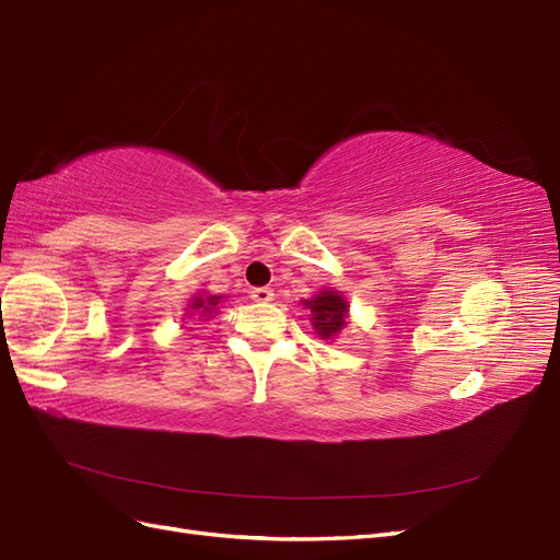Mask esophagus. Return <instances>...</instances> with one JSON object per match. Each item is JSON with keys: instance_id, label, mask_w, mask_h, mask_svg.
Returning <instances> with one entry per match:
<instances>
[{"instance_id": "obj_1", "label": "esophagus", "mask_w": 560, "mask_h": 560, "mask_svg": "<svg viewBox=\"0 0 560 560\" xmlns=\"http://www.w3.org/2000/svg\"><path fill=\"white\" fill-rule=\"evenodd\" d=\"M249 294H252V299L257 301V303H268V301H273V296H276L270 287H254Z\"/></svg>"}]
</instances>
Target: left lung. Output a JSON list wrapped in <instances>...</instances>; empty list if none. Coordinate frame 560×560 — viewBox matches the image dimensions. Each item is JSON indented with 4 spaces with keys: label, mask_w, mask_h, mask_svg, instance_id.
Here are the masks:
<instances>
[{
    "label": "left lung",
    "mask_w": 560,
    "mask_h": 560,
    "mask_svg": "<svg viewBox=\"0 0 560 560\" xmlns=\"http://www.w3.org/2000/svg\"><path fill=\"white\" fill-rule=\"evenodd\" d=\"M306 306L313 313V327L322 338L336 336L346 327L348 303L338 292H319L315 299L306 301Z\"/></svg>",
    "instance_id": "1"
}]
</instances>
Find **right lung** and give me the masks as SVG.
Instances as JSON below:
<instances>
[{"label": "right lung", "instance_id": "obj_1", "mask_svg": "<svg viewBox=\"0 0 560 560\" xmlns=\"http://www.w3.org/2000/svg\"><path fill=\"white\" fill-rule=\"evenodd\" d=\"M217 303H219V296H208V299H194L191 308H194V311H200V308H202V313H210V308H212V306H217Z\"/></svg>", "mask_w": 560, "mask_h": 560}]
</instances>
